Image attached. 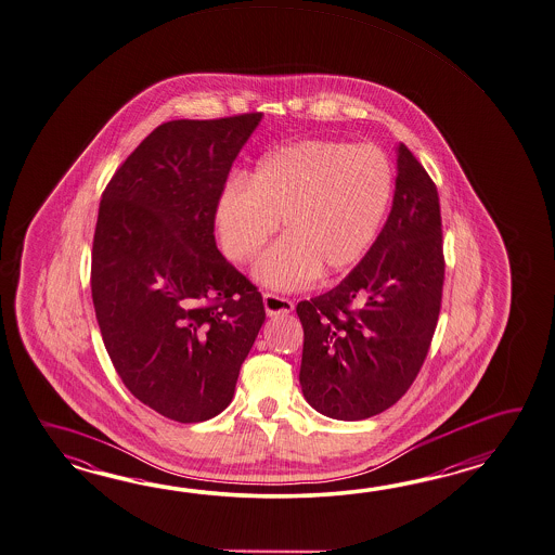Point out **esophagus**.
I'll return each instance as SVG.
<instances>
[{"instance_id":"1","label":"esophagus","mask_w":555,"mask_h":555,"mask_svg":"<svg viewBox=\"0 0 555 555\" xmlns=\"http://www.w3.org/2000/svg\"><path fill=\"white\" fill-rule=\"evenodd\" d=\"M262 300H264V310H267L269 317H286V314H291L295 310V302L284 298V296L264 293Z\"/></svg>"}]
</instances>
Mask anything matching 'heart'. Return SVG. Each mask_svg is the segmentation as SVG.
Instances as JSON below:
<instances>
[{"label": "heart", "instance_id": "b5f03b06", "mask_svg": "<svg viewBox=\"0 0 555 555\" xmlns=\"http://www.w3.org/2000/svg\"><path fill=\"white\" fill-rule=\"evenodd\" d=\"M392 185L390 163L370 143L298 141L264 155L247 183L224 185L215 229L224 257L243 264L281 221L284 236L260 255L255 279L296 291L360 260L383 224Z\"/></svg>", "mask_w": 555, "mask_h": 555}]
</instances>
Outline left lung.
I'll return each mask as SVG.
<instances>
[{
	"label": "left lung",
	"mask_w": 555,
	"mask_h": 555,
	"mask_svg": "<svg viewBox=\"0 0 555 555\" xmlns=\"http://www.w3.org/2000/svg\"><path fill=\"white\" fill-rule=\"evenodd\" d=\"M396 157L392 209L374 245L343 283L296 307L302 395L328 418H370L406 395L440 314V198L404 143Z\"/></svg>",
	"instance_id": "8db88e82"
}]
</instances>
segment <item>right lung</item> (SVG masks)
<instances>
[{
    "label": "right lung",
    "instance_id": "right-lung-1",
    "mask_svg": "<svg viewBox=\"0 0 555 555\" xmlns=\"http://www.w3.org/2000/svg\"><path fill=\"white\" fill-rule=\"evenodd\" d=\"M262 113L163 124L105 186L91 295L129 392L175 422L231 404L264 322L257 286L215 243V205Z\"/></svg>",
    "mask_w": 555,
    "mask_h": 555
}]
</instances>
